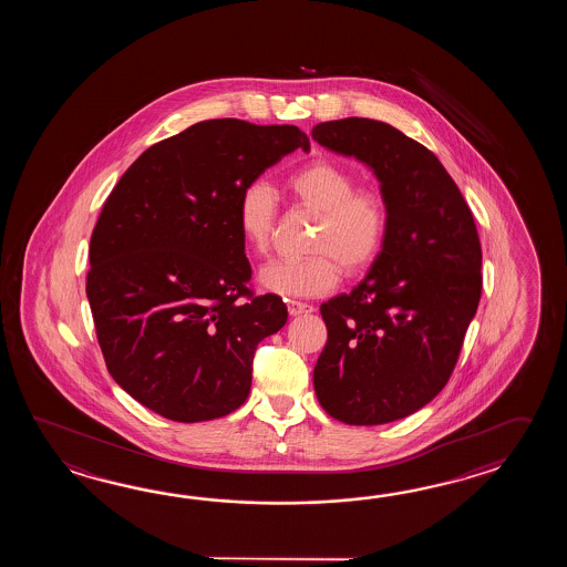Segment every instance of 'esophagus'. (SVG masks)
I'll return each instance as SVG.
<instances>
[{
    "instance_id": "esophagus-1",
    "label": "esophagus",
    "mask_w": 567,
    "mask_h": 567,
    "mask_svg": "<svg viewBox=\"0 0 567 567\" xmlns=\"http://www.w3.org/2000/svg\"><path fill=\"white\" fill-rule=\"evenodd\" d=\"M288 312L289 316H301V313L313 312V308L310 303H303V301L288 300Z\"/></svg>"
}]
</instances>
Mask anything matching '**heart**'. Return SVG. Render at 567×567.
<instances>
[{"mask_svg":"<svg viewBox=\"0 0 567 567\" xmlns=\"http://www.w3.org/2000/svg\"><path fill=\"white\" fill-rule=\"evenodd\" d=\"M357 176L330 159H313L286 181L293 205L318 217L310 239L312 255L278 259L259 271V284L286 298L322 296L340 279L373 266L385 243L389 213L385 198L373 188H357ZM276 193L266 182L243 188L237 225L247 249L266 255L278 227Z\"/></svg>","mask_w":567,"mask_h":567,"instance_id":"obj_1","label":"heart"}]
</instances>
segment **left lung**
<instances>
[{
	"instance_id": "1",
	"label": "left lung",
	"mask_w": 567,
	"mask_h": 567,
	"mask_svg": "<svg viewBox=\"0 0 567 567\" xmlns=\"http://www.w3.org/2000/svg\"><path fill=\"white\" fill-rule=\"evenodd\" d=\"M312 140L371 166L389 213L367 278L320 306L316 398L338 422H395L430 403L458 362L482 293L476 223L440 159L393 125L326 121Z\"/></svg>"
}]
</instances>
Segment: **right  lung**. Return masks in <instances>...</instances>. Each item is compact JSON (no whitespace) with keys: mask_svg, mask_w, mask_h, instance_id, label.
<instances>
[{"mask_svg":"<svg viewBox=\"0 0 567 567\" xmlns=\"http://www.w3.org/2000/svg\"><path fill=\"white\" fill-rule=\"evenodd\" d=\"M296 125L208 120L147 147L109 194L89 245L86 298L111 377L172 422L239 410L257 344L288 308L255 296L239 196L289 152Z\"/></svg>","mask_w":567,"mask_h":567,"instance_id":"obj_1","label":"right lung"}]
</instances>
